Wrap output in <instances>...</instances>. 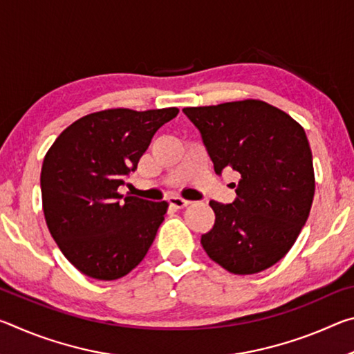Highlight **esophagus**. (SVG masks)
Wrapping results in <instances>:
<instances>
[{"mask_svg":"<svg viewBox=\"0 0 354 354\" xmlns=\"http://www.w3.org/2000/svg\"><path fill=\"white\" fill-rule=\"evenodd\" d=\"M169 205L175 209H183V207H187L190 205V201L181 198V196H170Z\"/></svg>","mask_w":354,"mask_h":354,"instance_id":"obj_1","label":"esophagus"}]
</instances>
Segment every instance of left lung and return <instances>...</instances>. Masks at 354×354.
Returning <instances> with one entry per match:
<instances>
[{"instance_id":"left-lung-1","label":"left lung","mask_w":354,"mask_h":354,"mask_svg":"<svg viewBox=\"0 0 354 354\" xmlns=\"http://www.w3.org/2000/svg\"><path fill=\"white\" fill-rule=\"evenodd\" d=\"M217 175H241L231 205L211 201L214 227L201 236L207 256L234 274L272 267L295 243L313 206V153L303 127L261 100L184 107Z\"/></svg>"}]
</instances>
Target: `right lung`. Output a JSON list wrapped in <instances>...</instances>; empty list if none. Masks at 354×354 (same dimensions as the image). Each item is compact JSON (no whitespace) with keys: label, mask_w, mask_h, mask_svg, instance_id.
I'll return each mask as SVG.
<instances>
[{"label":"right lung","mask_w":354,"mask_h":354,"mask_svg":"<svg viewBox=\"0 0 354 354\" xmlns=\"http://www.w3.org/2000/svg\"><path fill=\"white\" fill-rule=\"evenodd\" d=\"M178 112L118 107L88 113L48 149L40 173L45 220L81 273L118 279L148 253L169 205L123 196L118 187L137 169L156 131Z\"/></svg>","instance_id":"1"}]
</instances>
